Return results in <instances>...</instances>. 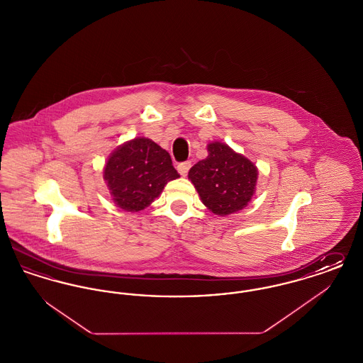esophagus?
<instances>
[{
    "mask_svg": "<svg viewBox=\"0 0 363 363\" xmlns=\"http://www.w3.org/2000/svg\"><path fill=\"white\" fill-rule=\"evenodd\" d=\"M190 167H191V163H190L189 160H186V162L179 163V164L177 166V170H178V173L185 177V175L188 174V172H189Z\"/></svg>",
    "mask_w": 363,
    "mask_h": 363,
    "instance_id": "34e87169",
    "label": "esophagus"
}]
</instances>
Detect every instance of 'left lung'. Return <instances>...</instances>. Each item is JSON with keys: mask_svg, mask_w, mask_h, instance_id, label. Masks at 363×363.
<instances>
[{"mask_svg": "<svg viewBox=\"0 0 363 363\" xmlns=\"http://www.w3.org/2000/svg\"><path fill=\"white\" fill-rule=\"evenodd\" d=\"M207 150V157L197 162L188 175L203 204L219 216L241 211L255 194L257 167L225 143H209Z\"/></svg>", "mask_w": 363, "mask_h": 363, "instance_id": "left-lung-1", "label": "left lung"}]
</instances>
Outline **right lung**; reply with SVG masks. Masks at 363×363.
<instances>
[{"mask_svg":"<svg viewBox=\"0 0 363 363\" xmlns=\"http://www.w3.org/2000/svg\"><path fill=\"white\" fill-rule=\"evenodd\" d=\"M179 174L166 150L152 140L126 141L108 156L104 178L116 206L128 212L148 207Z\"/></svg>","mask_w":363,"mask_h":363,"instance_id":"right-lung-1","label":"right lung"}]
</instances>
